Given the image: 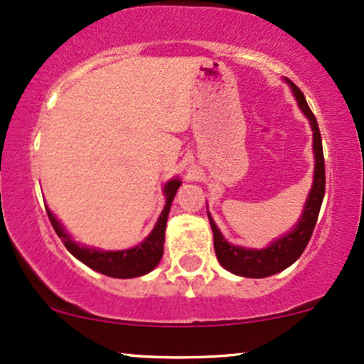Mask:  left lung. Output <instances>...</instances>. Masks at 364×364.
Listing matches in <instances>:
<instances>
[{
  "mask_svg": "<svg viewBox=\"0 0 364 364\" xmlns=\"http://www.w3.org/2000/svg\"><path fill=\"white\" fill-rule=\"evenodd\" d=\"M284 82L291 87L292 95L298 102L299 109L310 121V127L313 132V156H315V171H313V183L308 193L306 202H304L303 212L299 215L298 223L289 232L282 235L277 240L265 248H245V246L232 245L223 236L217 224L212 219L210 212L207 210L208 220H210L212 232H214V248L217 260L225 270L231 274L241 275V277L250 279H263L269 275L282 272L284 269L292 265L306 248L308 241L313 235L318 212L323 202L325 195V161H323V149H321V136L318 123H316L315 114L308 107L306 99L303 92L292 83L289 78H284Z\"/></svg>",
  "mask_w": 364,
  "mask_h": 364,
  "instance_id": "left-lung-1",
  "label": "left lung"
}]
</instances>
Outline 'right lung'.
<instances>
[{
    "mask_svg": "<svg viewBox=\"0 0 364 364\" xmlns=\"http://www.w3.org/2000/svg\"><path fill=\"white\" fill-rule=\"evenodd\" d=\"M181 186V179L173 178L166 183L162 188V193L166 196V205L162 208L161 215H159L156 225L150 231V235L145 237L141 243H139L133 248L127 250H116V252H107V250H99L95 246H85L77 243L72 235L65 229L56 215L53 214L51 208L46 207L48 210V217L51 220L54 231L61 237L63 245L66 246L70 253L73 255L77 260L85 263L95 272L107 275V277L114 279H132L140 277L152 272L154 269L161 262L162 253H164V232L166 224H168V215L171 210V203H173L174 195H176L178 188Z\"/></svg>",
    "mask_w": 364,
    "mask_h": 364,
    "instance_id": "1",
    "label": "right lung"
}]
</instances>
